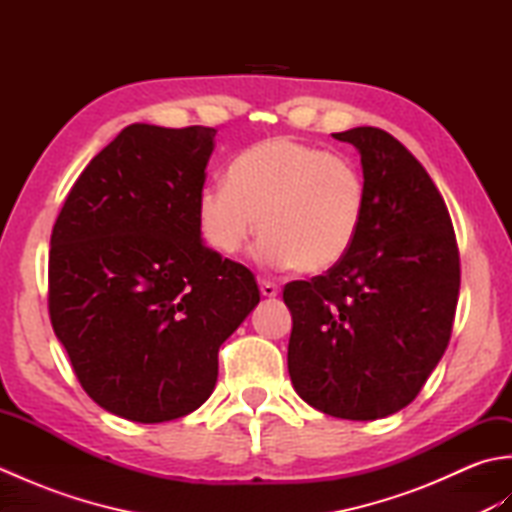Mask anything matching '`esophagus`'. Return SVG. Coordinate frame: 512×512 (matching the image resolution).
Returning <instances> with one entry per match:
<instances>
[{
    "instance_id": "obj_1",
    "label": "esophagus",
    "mask_w": 512,
    "mask_h": 512,
    "mask_svg": "<svg viewBox=\"0 0 512 512\" xmlns=\"http://www.w3.org/2000/svg\"><path fill=\"white\" fill-rule=\"evenodd\" d=\"M259 290H262V295L266 299H275L279 295V286L273 284V281H266V279L259 281Z\"/></svg>"
}]
</instances>
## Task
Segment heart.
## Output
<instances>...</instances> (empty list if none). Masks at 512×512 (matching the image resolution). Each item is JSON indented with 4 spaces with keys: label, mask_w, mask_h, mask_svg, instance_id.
I'll use <instances>...</instances> for the list:
<instances>
[{
    "label": "heart",
    "mask_w": 512,
    "mask_h": 512,
    "mask_svg": "<svg viewBox=\"0 0 512 512\" xmlns=\"http://www.w3.org/2000/svg\"><path fill=\"white\" fill-rule=\"evenodd\" d=\"M365 209V178L352 158L288 136L250 145L228 165L226 184L198 195L200 231L215 253H242L259 217V262L310 275L350 255Z\"/></svg>",
    "instance_id": "1"
}]
</instances>
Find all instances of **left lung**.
<instances>
[{"mask_svg":"<svg viewBox=\"0 0 512 512\" xmlns=\"http://www.w3.org/2000/svg\"><path fill=\"white\" fill-rule=\"evenodd\" d=\"M332 136L361 154L365 220L341 264L284 288L288 372L314 409L376 420L407 407L447 350L460 255L447 204L405 145L378 127Z\"/></svg>","mask_w":512,"mask_h":512,"instance_id":"left-lung-1","label":"left lung"}]
</instances>
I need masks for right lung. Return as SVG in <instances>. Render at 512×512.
Instances as JSON below:
<instances>
[{"label":"right lung","instance_id":"add662e5","mask_svg":"<svg viewBox=\"0 0 512 512\" xmlns=\"http://www.w3.org/2000/svg\"><path fill=\"white\" fill-rule=\"evenodd\" d=\"M213 127H125L65 198L48 308L88 396L132 422L187 416L213 394L217 352L259 303L255 277L202 242Z\"/></svg>","mask_w":512,"mask_h":512}]
</instances>
